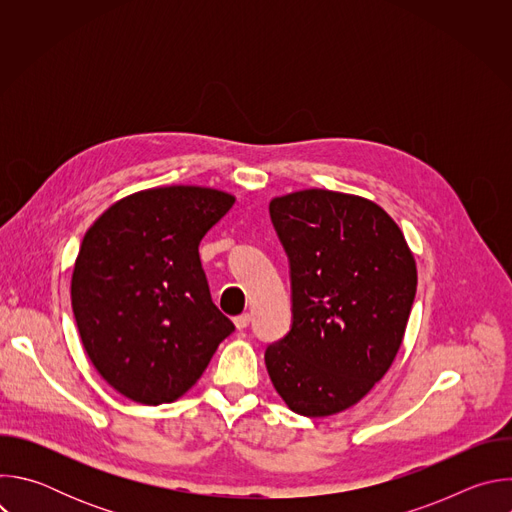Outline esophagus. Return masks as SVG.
<instances>
[{"instance_id": "1", "label": "esophagus", "mask_w": 512, "mask_h": 512, "mask_svg": "<svg viewBox=\"0 0 512 512\" xmlns=\"http://www.w3.org/2000/svg\"><path fill=\"white\" fill-rule=\"evenodd\" d=\"M249 322H251V316H249V314H241V316L235 318V326H237L239 330H245V328L249 326Z\"/></svg>"}]
</instances>
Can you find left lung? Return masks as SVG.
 I'll return each instance as SVG.
<instances>
[{"mask_svg":"<svg viewBox=\"0 0 512 512\" xmlns=\"http://www.w3.org/2000/svg\"><path fill=\"white\" fill-rule=\"evenodd\" d=\"M291 281V328L267 346L275 391L306 417L340 413L393 364L417 269L401 229L375 202L300 190L269 202Z\"/></svg>","mask_w":512,"mask_h":512,"instance_id":"8db88e82","label":"left lung"}]
</instances>
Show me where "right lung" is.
I'll return each mask as SVG.
<instances>
[{"mask_svg":"<svg viewBox=\"0 0 512 512\" xmlns=\"http://www.w3.org/2000/svg\"><path fill=\"white\" fill-rule=\"evenodd\" d=\"M235 198L200 186L131 194L87 231L70 298L99 375L141 405L182 397L235 324L212 304L202 237Z\"/></svg>","mask_w":512,"mask_h":512,"instance_id":"1","label":"right lung"}]
</instances>
